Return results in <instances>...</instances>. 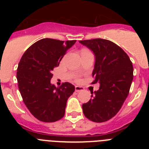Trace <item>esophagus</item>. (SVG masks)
Masks as SVG:
<instances>
[{"label": "esophagus", "instance_id": "34e87169", "mask_svg": "<svg viewBox=\"0 0 149 149\" xmlns=\"http://www.w3.org/2000/svg\"><path fill=\"white\" fill-rule=\"evenodd\" d=\"M84 88L81 87V86H75V91L76 92H81V91L84 90Z\"/></svg>", "mask_w": 149, "mask_h": 149}]
</instances>
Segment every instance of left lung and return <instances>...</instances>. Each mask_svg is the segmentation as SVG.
Returning a JSON list of instances; mask_svg holds the SVG:
<instances>
[{
    "label": "left lung",
    "instance_id": "1",
    "mask_svg": "<svg viewBox=\"0 0 149 149\" xmlns=\"http://www.w3.org/2000/svg\"><path fill=\"white\" fill-rule=\"evenodd\" d=\"M95 57L92 84L99 89L91 92V99L82 105L84 116L95 122L108 121L119 111L128 95L133 81L132 63L122 48L110 40L94 39L79 41Z\"/></svg>",
    "mask_w": 149,
    "mask_h": 149
}]
</instances>
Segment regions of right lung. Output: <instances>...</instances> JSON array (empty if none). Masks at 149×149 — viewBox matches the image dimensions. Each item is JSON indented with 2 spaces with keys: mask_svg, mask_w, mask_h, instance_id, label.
Wrapping results in <instances>:
<instances>
[{
  "mask_svg": "<svg viewBox=\"0 0 149 149\" xmlns=\"http://www.w3.org/2000/svg\"><path fill=\"white\" fill-rule=\"evenodd\" d=\"M75 42L76 40L40 39L24 52L18 63V89L29 111L39 121L54 122L65 115L67 100L75 87L68 82L56 87L51 84V72Z\"/></svg>",
  "mask_w": 149,
  "mask_h": 149,
  "instance_id": "obj_1",
  "label": "right lung"
}]
</instances>
